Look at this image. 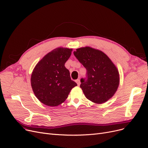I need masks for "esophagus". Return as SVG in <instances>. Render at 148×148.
I'll return each instance as SVG.
<instances>
[{
    "label": "esophagus",
    "mask_w": 148,
    "mask_h": 148,
    "mask_svg": "<svg viewBox=\"0 0 148 148\" xmlns=\"http://www.w3.org/2000/svg\"><path fill=\"white\" fill-rule=\"evenodd\" d=\"M75 82H76L78 86H79V85H80V80H79V79H77V80H75Z\"/></svg>",
    "instance_id": "1"
}]
</instances>
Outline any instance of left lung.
<instances>
[{"mask_svg":"<svg viewBox=\"0 0 148 148\" xmlns=\"http://www.w3.org/2000/svg\"><path fill=\"white\" fill-rule=\"evenodd\" d=\"M74 54L86 69V79L80 80L85 97L98 104L110 99L120 82L119 71L111 59L102 51L89 47L77 49Z\"/></svg>","mask_w":148,"mask_h":148,"instance_id":"8db88e82","label":"left lung"}]
</instances>
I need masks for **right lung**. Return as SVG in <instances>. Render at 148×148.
Wrapping results in <instances>:
<instances>
[{
	"mask_svg": "<svg viewBox=\"0 0 148 148\" xmlns=\"http://www.w3.org/2000/svg\"><path fill=\"white\" fill-rule=\"evenodd\" d=\"M73 49L57 48L45 56L35 66L31 84L36 97L44 105L56 106L67 99L71 90L77 86L71 80L65 63Z\"/></svg>",
	"mask_w": 148,
	"mask_h": 148,
	"instance_id": "obj_1",
	"label": "right lung"
}]
</instances>
